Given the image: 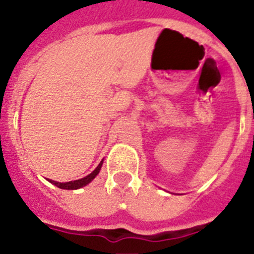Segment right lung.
<instances>
[{
	"instance_id": "1",
	"label": "right lung",
	"mask_w": 254,
	"mask_h": 254,
	"mask_svg": "<svg viewBox=\"0 0 254 254\" xmlns=\"http://www.w3.org/2000/svg\"><path fill=\"white\" fill-rule=\"evenodd\" d=\"M102 165H103V160L100 161V164L95 168V170H94L93 173H90L89 176L84 177V178L77 179V181L66 182V183H60V182H55V181H49V182L53 183L55 186H57V187L61 188V190H78V188L85 187L86 185H89V183H90V182L93 181L98 174H99L100 169H102Z\"/></svg>"
}]
</instances>
